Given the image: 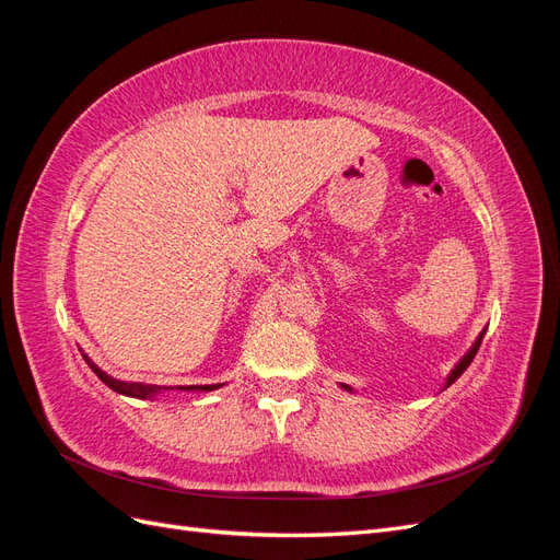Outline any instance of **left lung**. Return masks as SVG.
Returning <instances> with one entry per match:
<instances>
[{
    "label": "left lung",
    "mask_w": 560,
    "mask_h": 560,
    "mask_svg": "<svg viewBox=\"0 0 560 560\" xmlns=\"http://www.w3.org/2000/svg\"><path fill=\"white\" fill-rule=\"evenodd\" d=\"M486 329H488V327H486ZM486 329H483V331H481V334L477 336V341H474V346H471V348H469V350L465 352V358H463L460 362H457V364H455V366L451 369V374H448V378H446V385H444V387L453 385V383H455L457 378H460V376H463V371H465V369H467V366L471 364V360H474V354H477V352H479V346H481V341H483V334H486ZM341 387L346 389V393H352V387H350V385H343V383H341Z\"/></svg>",
    "instance_id": "8db88e82"
}]
</instances>
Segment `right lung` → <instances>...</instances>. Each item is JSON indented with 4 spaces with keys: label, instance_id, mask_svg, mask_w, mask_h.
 <instances>
[{
    "label": "right lung",
    "instance_id": "right-lung-1",
    "mask_svg": "<svg viewBox=\"0 0 560 560\" xmlns=\"http://www.w3.org/2000/svg\"><path fill=\"white\" fill-rule=\"evenodd\" d=\"M83 360L93 369V374L103 381L107 387H112L114 393L118 395H126V397H138V399H154L156 395L165 393V389H184V393H212V389L222 387L224 383H214V385H179V387H167V385H149V383H128V381H118L112 378L109 374H105L103 369H100L89 354H83Z\"/></svg>",
    "mask_w": 560,
    "mask_h": 560
}]
</instances>
